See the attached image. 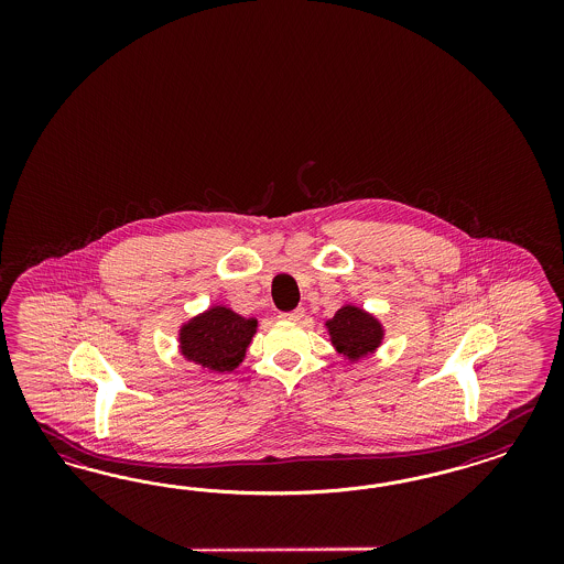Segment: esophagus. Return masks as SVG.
Returning a JSON list of instances; mask_svg holds the SVG:
<instances>
[{
	"label": "esophagus",
	"mask_w": 564,
	"mask_h": 564,
	"mask_svg": "<svg viewBox=\"0 0 564 564\" xmlns=\"http://www.w3.org/2000/svg\"><path fill=\"white\" fill-rule=\"evenodd\" d=\"M304 307H295V310H291V312H283V314H279V318L281 321H290V323H300L302 318H304Z\"/></svg>",
	"instance_id": "1"
}]
</instances>
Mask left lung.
Wrapping results in <instances>:
<instances>
[{
	"instance_id": "1",
	"label": "left lung",
	"mask_w": 564,
	"mask_h": 564,
	"mask_svg": "<svg viewBox=\"0 0 564 564\" xmlns=\"http://www.w3.org/2000/svg\"><path fill=\"white\" fill-rule=\"evenodd\" d=\"M330 341L337 351L349 359L364 358L372 354L382 341V326L368 312L356 306H343L326 321Z\"/></svg>"
}]
</instances>
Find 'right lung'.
Segmentation results:
<instances>
[{"label":"right lung","mask_w":564,"mask_h":564,"mask_svg":"<svg viewBox=\"0 0 564 564\" xmlns=\"http://www.w3.org/2000/svg\"><path fill=\"white\" fill-rule=\"evenodd\" d=\"M257 326L254 318H243L229 307H208L182 326V356L213 372H231L246 356Z\"/></svg>","instance_id":"1"}]
</instances>
